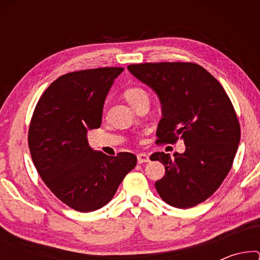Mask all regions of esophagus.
Instances as JSON below:
<instances>
[{
  "instance_id": "obj_1",
  "label": "esophagus",
  "mask_w": 260,
  "mask_h": 260,
  "mask_svg": "<svg viewBox=\"0 0 260 260\" xmlns=\"http://www.w3.org/2000/svg\"><path fill=\"white\" fill-rule=\"evenodd\" d=\"M149 160V156L147 155V153H139L138 155V161L139 164H143V162H148Z\"/></svg>"
}]
</instances>
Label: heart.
Segmentation results:
<instances>
[{
    "instance_id": "1",
    "label": "heart",
    "mask_w": 260,
    "mask_h": 260,
    "mask_svg": "<svg viewBox=\"0 0 260 260\" xmlns=\"http://www.w3.org/2000/svg\"><path fill=\"white\" fill-rule=\"evenodd\" d=\"M124 98L126 99L127 102H128L132 107L135 105L140 101H142L144 99H149L148 93L143 88L141 87H136V86H132L126 88L124 90Z\"/></svg>"
}]
</instances>
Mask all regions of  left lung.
I'll return each mask as SVG.
<instances>
[{
  "label": "left lung",
  "instance_id": "8db88e82",
  "mask_svg": "<svg viewBox=\"0 0 260 260\" xmlns=\"http://www.w3.org/2000/svg\"><path fill=\"white\" fill-rule=\"evenodd\" d=\"M129 72L156 91L162 118L157 142L182 139L183 153L155 152L165 166L155 186L161 200L179 209L208 200L227 177L240 143L234 107L219 81L195 63L162 61L128 65Z\"/></svg>",
  "mask_w": 260,
  "mask_h": 260
}]
</instances>
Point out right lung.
Here are the masks:
<instances>
[{
    "mask_svg": "<svg viewBox=\"0 0 260 260\" xmlns=\"http://www.w3.org/2000/svg\"><path fill=\"white\" fill-rule=\"evenodd\" d=\"M124 68H99L60 76L47 88L34 109L28 147L39 175L51 192L79 212L108 204L136 156H108L87 141L99 128L103 104L113 80Z\"/></svg>",
    "mask_w": 260,
    "mask_h": 260,
    "instance_id": "1",
    "label": "right lung"
}]
</instances>
